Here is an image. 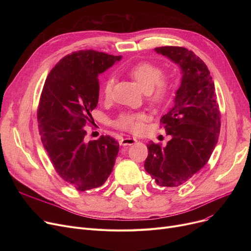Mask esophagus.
<instances>
[{
  "label": "esophagus",
  "instance_id": "esophagus-1",
  "mask_svg": "<svg viewBox=\"0 0 251 251\" xmlns=\"http://www.w3.org/2000/svg\"><path fill=\"white\" fill-rule=\"evenodd\" d=\"M137 140L135 138H131V137H125L122 138L120 141V144L123 147H129V146H133L134 143H136Z\"/></svg>",
  "mask_w": 251,
  "mask_h": 251
}]
</instances>
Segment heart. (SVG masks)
I'll use <instances>...</instances> for the list:
<instances>
[{
	"label": "heart",
	"instance_id": "heart-1",
	"mask_svg": "<svg viewBox=\"0 0 251 251\" xmlns=\"http://www.w3.org/2000/svg\"><path fill=\"white\" fill-rule=\"evenodd\" d=\"M128 73L146 92L151 102L160 104L166 100L170 90V82L167 78L162 77L163 71L159 66L150 62H139L131 66ZM113 85L114 78L112 76L105 79L102 85L103 98L109 99L111 97ZM147 120L148 115L146 113H127L122 115L116 124L131 132H138Z\"/></svg>",
	"mask_w": 251,
	"mask_h": 251
}]
</instances>
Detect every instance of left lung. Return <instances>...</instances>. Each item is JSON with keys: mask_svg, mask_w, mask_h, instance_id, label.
Here are the masks:
<instances>
[{"mask_svg": "<svg viewBox=\"0 0 251 251\" xmlns=\"http://www.w3.org/2000/svg\"><path fill=\"white\" fill-rule=\"evenodd\" d=\"M154 50L178 65L182 76L172 108L161 119L171 140L164 148L148 144L144 169L159 186L177 187L209 160L219 139L221 115L213 78L201 58L180 47Z\"/></svg>", "mask_w": 251, "mask_h": 251, "instance_id": "obj_1", "label": "left lung"}]
</instances>
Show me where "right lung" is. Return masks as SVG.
Returning <instances> with one entry per match:
<instances>
[{
  "instance_id": "add662e5",
  "label": "right lung",
  "mask_w": 251,
  "mask_h": 251,
  "mask_svg": "<svg viewBox=\"0 0 251 251\" xmlns=\"http://www.w3.org/2000/svg\"><path fill=\"white\" fill-rule=\"evenodd\" d=\"M122 59L96 50L64 57L48 75L37 113L44 148L60 177L79 191L101 186L112 173L119 143L111 136L85 140L99 102V75Z\"/></svg>"
}]
</instances>
